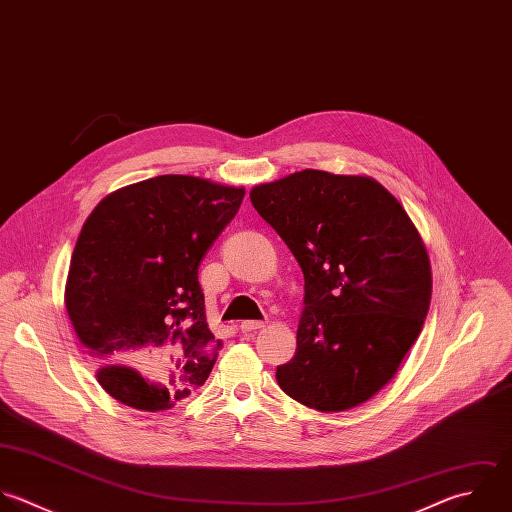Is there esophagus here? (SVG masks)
Returning a JSON list of instances; mask_svg holds the SVG:
<instances>
[{"label": "esophagus", "instance_id": "obj_1", "mask_svg": "<svg viewBox=\"0 0 512 512\" xmlns=\"http://www.w3.org/2000/svg\"><path fill=\"white\" fill-rule=\"evenodd\" d=\"M263 327H265V321H243L239 325V329L243 333H251V331H257V329H263Z\"/></svg>", "mask_w": 512, "mask_h": 512}]
</instances>
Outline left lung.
<instances>
[{
	"label": "left lung",
	"mask_w": 512,
	"mask_h": 512,
	"mask_svg": "<svg viewBox=\"0 0 512 512\" xmlns=\"http://www.w3.org/2000/svg\"><path fill=\"white\" fill-rule=\"evenodd\" d=\"M249 197L305 277L297 351L277 367L279 387L321 413L363 405L397 375L429 313L421 233L369 175L303 169Z\"/></svg>",
	"instance_id": "8db88e82"
}]
</instances>
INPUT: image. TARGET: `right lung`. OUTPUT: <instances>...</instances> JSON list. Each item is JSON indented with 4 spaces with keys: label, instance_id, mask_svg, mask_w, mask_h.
<instances>
[{
    "label": "right lung",
    "instance_id": "add662e5",
    "mask_svg": "<svg viewBox=\"0 0 512 512\" xmlns=\"http://www.w3.org/2000/svg\"><path fill=\"white\" fill-rule=\"evenodd\" d=\"M245 187L159 175L103 197L85 219L65 309L97 383L139 411H167L201 387L221 341L197 269L239 211Z\"/></svg>",
    "mask_w": 512,
    "mask_h": 512
}]
</instances>
